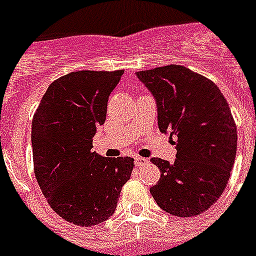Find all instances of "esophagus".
I'll use <instances>...</instances> for the list:
<instances>
[{
    "mask_svg": "<svg viewBox=\"0 0 256 256\" xmlns=\"http://www.w3.org/2000/svg\"><path fill=\"white\" fill-rule=\"evenodd\" d=\"M134 162H136V166H144L148 160H146V158H142V156H136V158H134Z\"/></svg>",
    "mask_w": 256,
    "mask_h": 256,
    "instance_id": "esophagus-1",
    "label": "esophagus"
}]
</instances>
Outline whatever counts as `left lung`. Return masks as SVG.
Here are the masks:
<instances>
[{"label": "left lung", "instance_id": "obj_1", "mask_svg": "<svg viewBox=\"0 0 256 256\" xmlns=\"http://www.w3.org/2000/svg\"><path fill=\"white\" fill-rule=\"evenodd\" d=\"M156 104L160 132L175 136L174 162L152 158L160 170L152 198L164 211L188 218L204 212L224 191L236 156V126L214 82L180 65L138 72Z\"/></svg>", "mask_w": 256, "mask_h": 256}]
</instances>
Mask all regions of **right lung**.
I'll list each match as a JSON object with an SVG mask.
<instances>
[{
    "label": "right lung",
    "mask_w": 256,
    "mask_h": 256,
    "mask_svg": "<svg viewBox=\"0 0 256 256\" xmlns=\"http://www.w3.org/2000/svg\"><path fill=\"white\" fill-rule=\"evenodd\" d=\"M124 70L73 72L46 90L32 122L34 172L50 207L78 226L114 214L134 168L130 156L106 158L92 148L108 100Z\"/></svg>",
    "instance_id": "1"
}]
</instances>
